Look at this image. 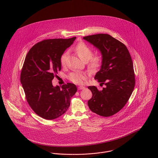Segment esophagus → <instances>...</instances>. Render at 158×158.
<instances>
[{"label":"esophagus","mask_w":158,"mask_h":158,"mask_svg":"<svg viewBox=\"0 0 158 158\" xmlns=\"http://www.w3.org/2000/svg\"><path fill=\"white\" fill-rule=\"evenodd\" d=\"M85 89V87H84V86H79L78 87L79 90H82V89Z\"/></svg>","instance_id":"34e87169"}]
</instances>
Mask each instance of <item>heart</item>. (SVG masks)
<instances>
[{
  "instance_id": "1",
  "label": "heart",
  "mask_w": 158,
  "mask_h": 158,
  "mask_svg": "<svg viewBox=\"0 0 158 158\" xmlns=\"http://www.w3.org/2000/svg\"><path fill=\"white\" fill-rule=\"evenodd\" d=\"M74 50L77 54L79 57L83 61L89 62V68L91 71H97L102 65L103 58L100 55L92 56L93 52L92 50L87 44L84 42L79 43L75 47ZM67 53H64L62 55L61 57V63L64 65L66 63ZM87 75L85 73L74 71L69 74L68 76V79L74 84L81 85L85 83L86 81Z\"/></svg>"
}]
</instances>
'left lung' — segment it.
<instances>
[{
    "label": "left lung",
    "instance_id": "1",
    "mask_svg": "<svg viewBox=\"0 0 158 158\" xmlns=\"http://www.w3.org/2000/svg\"><path fill=\"white\" fill-rule=\"evenodd\" d=\"M102 53L101 68L95 79L105 88L98 90L89 86L92 97L88 101L90 110L103 117L119 112L127 103L135 87V74L131 56L126 46L107 34H98L83 37Z\"/></svg>",
    "mask_w": 158,
    "mask_h": 158
}]
</instances>
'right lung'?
Masks as SVG:
<instances>
[{
	"label": "right lung",
	"instance_id": "obj_1",
	"mask_svg": "<svg viewBox=\"0 0 158 158\" xmlns=\"http://www.w3.org/2000/svg\"><path fill=\"white\" fill-rule=\"evenodd\" d=\"M52 39L35 44L28 52L23 66L20 81L26 98L40 117L52 120L66 112L76 86L67 83L54 87L52 81L61 70V57L76 39Z\"/></svg>",
	"mask_w": 158,
	"mask_h": 158
}]
</instances>
